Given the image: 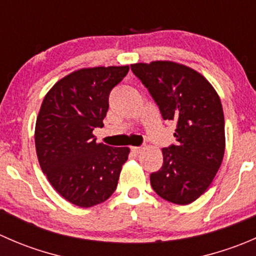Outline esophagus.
Masks as SVG:
<instances>
[{
	"label": "esophagus",
	"instance_id": "esophagus-1",
	"mask_svg": "<svg viewBox=\"0 0 256 256\" xmlns=\"http://www.w3.org/2000/svg\"><path fill=\"white\" fill-rule=\"evenodd\" d=\"M144 150V146H134L131 147V151L134 152V154H140L141 151Z\"/></svg>",
	"mask_w": 256,
	"mask_h": 256
}]
</instances>
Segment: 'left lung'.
<instances>
[{
	"instance_id": "1",
	"label": "left lung",
	"mask_w": 256,
	"mask_h": 256,
	"mask_svg": "<svg viewBox=\"0 0 256 256\" xmlns=\"http://www.w3.org/2000/svg\"><path fill=\"white\" fill-rule=\"evenodd\" d=\"M147 88L162 118L176 121V144L162 148L164 164L150 176L154 192L174 204L200 198L216 177L224 156L220 99L200 73L174 62L131 66Z\"/></svg>"
}]
</instances>
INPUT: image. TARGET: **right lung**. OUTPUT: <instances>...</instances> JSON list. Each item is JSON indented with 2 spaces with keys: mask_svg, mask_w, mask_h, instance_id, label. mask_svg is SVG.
I'll return each instance as SVG.
<instances>
[{
  "mask_svg": "<svg viewBox=\"0 0 256 256\" xmlns=\"http://www.w3.org/2000/svg\"><path fill=\"white\" fill-rule=\"evenodd\" d=\"M128 66L80 69L46 95L36 124V150L43 174L63 198L82 208L105 202L115 192L128 147L98 144L112 90Z\"/></svg>",
  "mask_w": 256,
  "mask_h": 256,
  "instance_id": "1",
  "label": "right lung"
}]
</instances>
